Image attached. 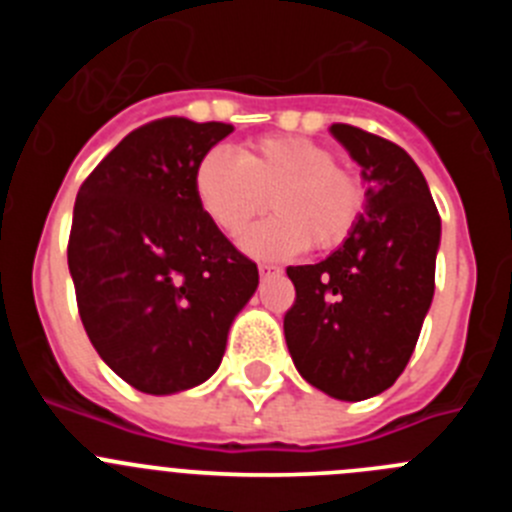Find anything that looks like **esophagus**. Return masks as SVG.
I'll use <instances>...</instances> for the list:
<instances>
[{"instance_id":"obj_1","label":"esophagus","mask_w":512,"mask_h":512,"mask_svg":"<svg viewBox=\"0 0 512 512\" xmlns=\"http://www.w3.org/2000/svg\"><path fill=\"white\" fill-rule=\"evenodd\" d=\"M259 274H261V277H277V274H282V269H279V266H274V264H261Z\"/></svg>"}]
</instances>
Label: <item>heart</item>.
Listing matches in <instances>:
<instances>
[{"instance_id":"b5f03b06","label":"heart","mask_w":512,"mask_h":512,"mask_svg":"<svg viewBox=\"0 0 512 512\" xmlns=\"http://www.w3.org/2000/svg\"><path fill=\"white\" fill-rule=\"evenodd\" d=\"M194 197L228 238L241 235L269 197L274 215L243 238V251L266 261L341 246L364 212V192L336 156L292 135L248 140L238 156L210 148L194 166Z\"/></svg>"}]
</instances>
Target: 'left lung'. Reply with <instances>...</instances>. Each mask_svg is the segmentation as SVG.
<instances>
[{
    "label": "left lung",
    "mask_w": 512,
    "mask_h": 512,
    "mask_svg": "<svg viewBox=\"0 0 512 512\" xmlns=\"http://www.w3.org/2000/svg\"><path fill=\"white\" fill-rule=\"evenodd\" d=\"M330 133L361 166L366 207L328 259L287 269L297 300L284 338L305 382L359 402L392 387L413 356L436 289L441 217L400 146L343 122Z\"/></svg>",
    "instance_id": "1"
}]
</instances>
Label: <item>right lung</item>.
I'll return each mask as SVG.
<instances>
[{"mask_svg":"<svg viewBox=\"0 0 512 512\" xmlns=\"http://www.w3.org/2000/svg\"><path fill=\"white\" fill-rule=\"evenodd\" d=\"M233 133L164 117L133 130L81 184L69 271L89 341L146 395L192 390L217 372L259 269L207 220L194 166Z\"/></svg>","mask_w":512,"mask_h":512,"instance_id":"obj_1","label":"right lung"}]
</instances>
